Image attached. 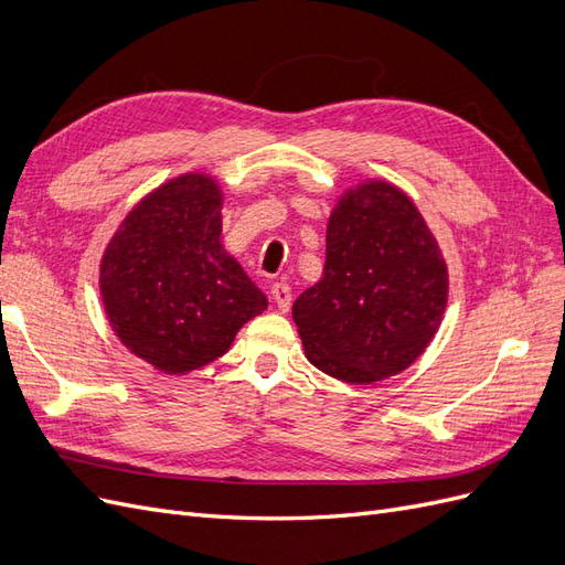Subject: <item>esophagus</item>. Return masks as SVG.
<instances>
[{
    "label": "esophagus",
    "mask_w": 565,
    "mask_h": 565,
    "mask_svg": "<svg viewBox=\"0 0 565 565\" xmlns=\"http://www.w3.org/2000/svg\"><path fill=\"white\" fill-rule=\"evenodd\" d=\"M270 297H273V301H276L278 311L287 313L289 303H292V287H289L287 282H276L270 287Z\"/></svg>",
    "instance_id": "1"
}]
</instances>
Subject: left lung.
Instances as JSON below:
<instances>
[{
    "label": "left lung",
    "instance_id": "left-lung-1",
    "mask_svg": "<svg viewBox=\"0 0 565 565\" xmlns=\"http://www.w3.org/2000/svg\"><path fill=\"white\" fill-rule=\"evenodd\" d=\"M448 264L405 191L367 179L339 195L322 276L292 306L309 363L347 384L413 365L448 306Z\"/></svg>",
    "mask_w": 565,
    "mask_h": 565
}]
</instances>
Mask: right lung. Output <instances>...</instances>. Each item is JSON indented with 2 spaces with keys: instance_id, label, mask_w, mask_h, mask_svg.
I'll return each instance as SVG.
<instances>
[{
  "instance_id": "add662e5",
  "label": "right lung",
  "mask_w": 565,
  "mask_h": 565,
  "mask_svg": "<svg viewBox=\"0 0 565 565\" xmlns=\"http://www.w3.org/2000/svg\"><path fill=\"white\" fill-rule=\"evenodd\" d=\"M224 191L185 172L134 204L100 256L98 287L115 337L164 374L224 355L268 299L221 245Z\"/></svg>"
}]
</instances>
